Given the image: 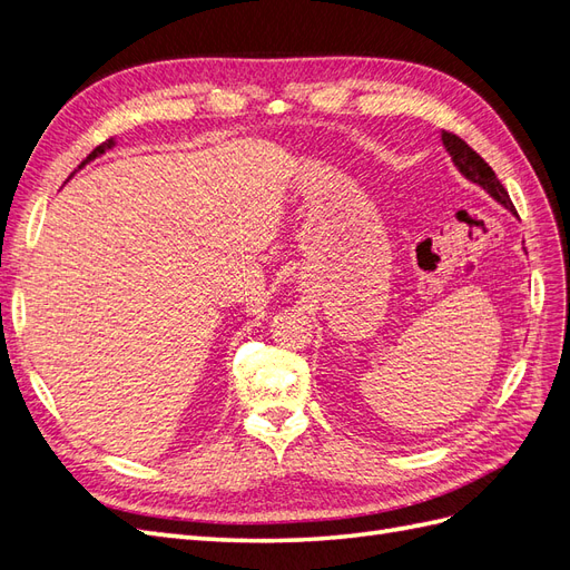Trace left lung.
I'll return each mask as SVG.
<instances>
[{
	"instance_id": "obj_1",
	"label": "left lung",
	"mask_w": 570,
	"mask_h": 570,
	"mask_svg": "<svg viewBox=\"0 0 570 570\" xmlns=\"http://www.w3.org/2000/svg\"><path fill=\"white\" fill-rule=\"evenodd\" d=\"M442 145H444L446 154L452 157V164L456 166V170L465 180H471L473 185L482 187L497 204H502L504 209L515 214L504 185L499 183V178L494 176V170L485 164V159H482L480 154H475L469 145L461 140V137L446 132V130H442Z\"/></svg>"
}]
</instances>
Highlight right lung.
I'll use <instances>...</instances> for the list:
<instances>
[{
	"label": "right lung",
	"mask_w": 570,
	"mask_h": 570,
	"mask_svg": "<svg viewBox=\"0 0 570 570\" xmlns=\"http://www.w3.org/2000/svg\"><path fill=\"white\" fill-rule=\"evenodd\" d=\"M114 147H116V137H111V140H107V142H101V145H99V147H97V149H95V151L90 154V157H88V159H85V161H82V164L78 166V170H80V168H85V166H88L90 161L99 159V157H101V154H107V151H109V149H114Z\"/></svg>",
	"instance_id": "add662e5"
}]
</instances>
